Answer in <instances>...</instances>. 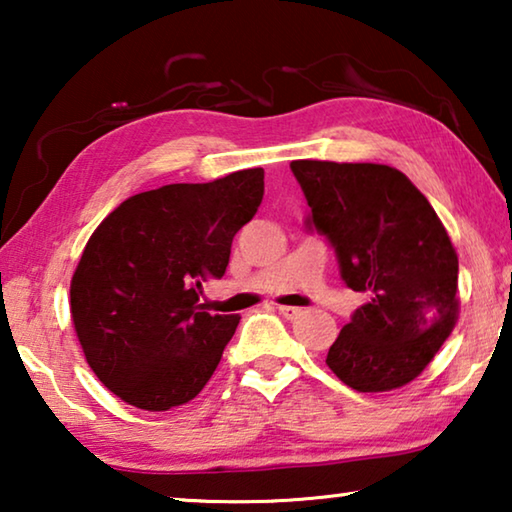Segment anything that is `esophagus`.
Here are the masks:
<instances>
[{
	"label": "esophagus",
	"mask_w": 512,
	"mask_h": 512,
	"mask_svg": "<svg viewBox=\"0 0 512 512\" xmlns=\"http://www.w3.org/2000/svg\"><path fill=\"white\" fill-rule=\"evenodd\" d=\"M280 314L287 318V320H293V318H298L300 314H302V309L300 307H289V305H282L280 307Z\"/></svg>",
	"instance_id": "1"
}]
</instances>
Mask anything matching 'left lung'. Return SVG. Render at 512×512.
Segmentation results:
<instances>
[{"instance_id":"8db88e82","label":"left lung","mask_w":512,"mask_h":512,"mask_svg":"<svg viewBox=\"0 0 512 512\" xmlns=\"http://www.w3.org/2000/svg\"><path fill=\"white\" fill-rule=\"evenodd\" d=\"M341 277L368 296L325 363L359 393L409 384L436 357L458 314V257L445 225L402 171L372 162L293 160Z\"/></svg>"}]
</instances>
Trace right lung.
Wrapping results in <instances>:
<instances>
[{"label":"right lung","instance_id":"right-lung-1","mask_svg":"<svg viewBox=\"0 0 512 512\" xmlns=\"http://www.w3.org/2000/svg\"><path fill=\"white\" fill-rule=\"evenodd\" d=\"M264 196V169L126 198L85 246L69 311L85 359L108 391L169 411L203 391L239 325L210 314L203 282L223 277L232 239Z\"/></svg>","mask_w":512,"mask_h":512}]
</instances>
